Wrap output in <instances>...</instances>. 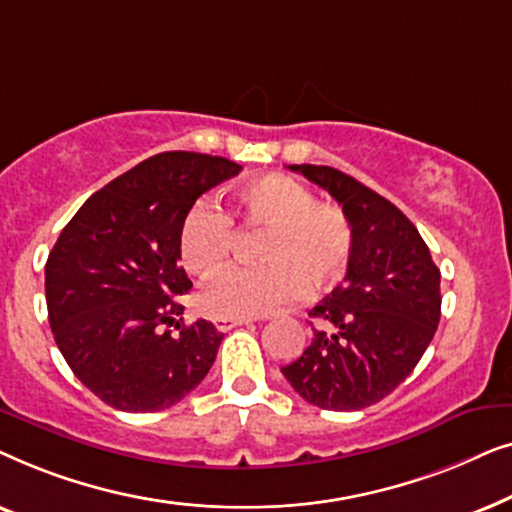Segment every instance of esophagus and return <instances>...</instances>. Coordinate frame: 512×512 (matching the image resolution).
Wrapping results in <instances>:
<instances>
[{
	"mask_svg": "<svg viewBox=\"0 0 512 512\" xmlns=\"http://www.w3.org/2000/svg\"><path fill=\"white\" fill-rule=\"evenodd\" d=\"M251 321H254V319H244V317H216V319H214V326H216V331L226 333V331H230V328L251 324Z\"/></svg>",
	"mask_w": 512,
	"mask_h": 512,
	"instance_id": "esophagus-1",
	"label": "esophagus"
}]
</instances>
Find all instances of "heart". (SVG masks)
Instances as JSON below:
<instances>
[{
    "label": "heart",
    "mask_w": 512,
    "mask_h": 512,
    "mask_svg": "<svg viewBox=\"0 0 512 512\" xmlns=\"http://www.w3.org/2000/svg\"><path fill=\"white\" fill-rule=\"evenodd\" d=\"M235 212L249 230H268L258 258L212 279L200 303L214 317H265L347 275L354 251L352 223L342 209L317 202L310 188L286 174H263L235 195ZM235 226L212 200H198L179 228V254L191 272L212 277L230 261Z\"/></svg>",
    "instance_id": "heart-1"
}]
</instances>
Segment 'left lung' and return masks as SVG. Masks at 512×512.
I'll list each match as a JSON object with an SVG mask.
<instances>
[{"instance_id": "8db88e82", "label": "left lung", "mask_w": 512, "mask_h": 512, "mask_svg": "<svg viewBox=\"0 0 512 512\" xmlns=\"http://www.w3.org/2000/svg\"><path fill=\"white\" fill-rule=\"evenodd\" d=\"M333 195L352 223L345 284L310 317V347L282 373L321 410H363L389 396L422 359L440 321V270L412 221L387 198L326 165H291Z\"/></svg>"}]
</instances>
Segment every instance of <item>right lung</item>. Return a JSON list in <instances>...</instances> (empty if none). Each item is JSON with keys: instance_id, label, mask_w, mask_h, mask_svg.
Here are the masks:
<instances>
[{"instance_id": "right-lung-1", "label": "right lung", "mask_w": 512, "mask_h": 512, "mask_svg": "<svg viewBox=\"0 0 512 512\" xmlns=\"http://www.w3.org/2000/svg\"><path fill=\"white\" fill-rule=\"evenodd\" d=\"M240 170L207 153H158L90 195L62 228L46 261L48 321L72 373L111 408H172L212 368L223 333L179 319L193 286L179 228L202 193Z\"/></svg>"}]
</instances>
